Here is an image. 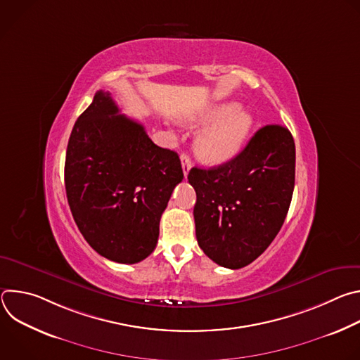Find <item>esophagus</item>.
Listing matches in <instances>:
<instances>
[{"label":"esophagus","mask_w":360,"mask_h":360,"mask_svg":"<svg viewBox=\"0 0 360 360\" xmlns=\"http://www.w3.org/2000/svg\"><path fill=\"white\" fill-rule=\"evenodd\" d=\"M181 164H182V171H184V175L186 176L192 164H191V158L186 155V153H182L181 155Z\"/></svg>","instance_id":"1"}]
</instances>
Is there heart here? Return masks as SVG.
Here are the masks:
<instances>
[{"instance_id":"1","label":"heart","mask_w":360,"mask_h":360,"mask_svg":"<svg viewBox=\"0 0 360 360\" xmlns=\"http://www.w3.org/2000/svg\"><path fill=\"white\" fill-rule=\"evenodd\" d=\"M191 124L205 125L195 139L196 155L207 164L219 165L232 160L248 139L253 118L249 112L240 110L236 102H224L205 110L189 118Z\"/></svg>"}]
</instances>
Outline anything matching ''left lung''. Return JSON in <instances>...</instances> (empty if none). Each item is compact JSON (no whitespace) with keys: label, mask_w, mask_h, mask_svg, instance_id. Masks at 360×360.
Returning <instances> with one entry per match:
<instances>
[{"label":"left lung","mask_w":360,"mask_h":360,"mask_svg":"<svg viewBox=\"0 0 360 360\" xmlns=\"http://www.w3.org/2000/svg\"><path fill=\"white\" fill-rule=\"evenodd\" d=\"M295 158L289 129L266 125L231 161L189 171L196 239L208 258L239 269L265 252L289 211Z\"/></svg>","instance_id":"1"}]
</instances>
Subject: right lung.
<instances>
[{"label":"right lung","mask_w":360,"mask_h":360,"mask_svg":"<svg viewBox=\"0 0 360 360\" xmlns=\"http://www.w3.org/2000/svg\"><path fill=\"white\" fill-rule=\"evenodd\" d=\"M64 172L79 232L118 264L141 262L155 249L162 212L184 179L178 153L153 143L102 89L72 128Z\"/></svg>","instance_id":"right-lung-1"}]
</instances>
